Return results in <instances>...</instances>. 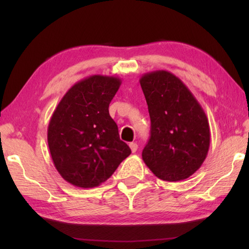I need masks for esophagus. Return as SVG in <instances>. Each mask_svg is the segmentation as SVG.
<instances>
[{
    "label": "esophagus",
    "instance_id": "obj_1",
    "mask_svg": "<svg viewBox=\"0 0 249 249\" xmlns=\"http://www.w3.org/2000/svg\"><path fill=\"white\" fill-rule=\"evenodd\" d=\"M129 148H130V150H132V153H135V151H136L138 148V145L136 144V142H133L129 144Z\"/></svg>",
    "mask_w": 249,
    "mask_h": 249
}]
</instances>
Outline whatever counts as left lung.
<instances>
[{
  "mask_svg": "<svg viewBox=\"0 0 249 249\" xmlns=\"http://www.w3.org/2000/svg\"><path fill=\"white\" fill-rule=\"evenodd\" d=\"M140 82L151 122L142 160L159 179L170 182L187 179L208 155V117L187 86L169 71L145 73Z\"/></svg>",
  "mask_w": 249,
  "mask_h": 249,
  "instance_id": "8db88e82",
  "label": "left lung"
}]
</instances>
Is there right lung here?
Returning <instances> with one entry per match:
<instances>
[{
    "mask_svg": "<svg viewBox=\"0 0 249 249\" xmlns=\"http://www.w3.org/2000/svg\"><path fill=\"white\" fill-rule=\"evenodd\" d=\"M121 83L113 75L81 80L67 91L49 121L47 140L53 165L75 187H98L132 153L120 140L108 113Z\"/></svg>",
    "mask_w": 249,
    "mask_h": 249,
    "instance_id": "add662e5",
    "label": "right lung"
}]
</instances>
